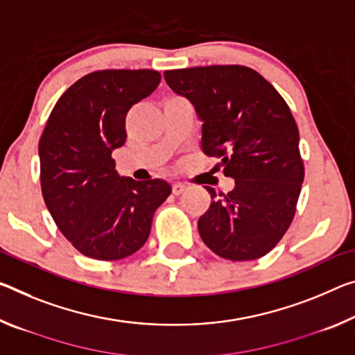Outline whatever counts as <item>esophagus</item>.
Listing matches in <instances>:
<instances>
[{
	"label": "esophagus",
	"mask_w": 355,
	"mask_h": 355,
	"mask_svg": "<svg viewBox=\"0 0 355 355\" xmlns=\"http://www.w3.org/2000/svg\"><path fill=\"white\" fill-rule=\"evenodd\" d=\"M187 189H188V187H187V184H183V183H173L172 184V193L175 196L183 194Z\"/></svg>",
	"instance_id": "34e87169"
}]
</instances>
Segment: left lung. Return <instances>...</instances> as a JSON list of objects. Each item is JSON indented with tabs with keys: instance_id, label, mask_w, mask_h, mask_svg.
Here are the masks:
<instances>
[{
	"instance_id": "8db88e82",
	"label": "left lung",
	"mask_w": 355,
	"mask_h": 355,
	"mask_svg": "<svg viewBox=\"0 0 355 355\" xmlns=\"http://www.w3.org/2000/svg\"><path fill=\"white\" fill-rule=\"evenodd\" d=\"M164 78L204 123V153L235 180L234 189L219 198L205 187L213 202L199 218L202 240L229 261L266 256L289 229L305 177L289 105L246 66L173 69Z\"/></svg>"
}]
</instances>
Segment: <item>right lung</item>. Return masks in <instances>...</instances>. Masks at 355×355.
<instances>
[{
  "label": "right lung",
  "instance_id": "1",
  "mask_svg": "<svg viewBox=\"0 0 355 355\" xmlns=\"http://www.w3.org/2000/svg\"><path fill=\"white\" fill-rule=\"evenodd\" d=\"M151 69L89 72L66 89L39 140L44 202L61 234L83 256L118 261L147 241L171 184L120 177L112 151L126 142L129 109L155 92Z\"/></svg>",
  "mask_w": 355,
  "mask_h": 355
}]
</instances>
